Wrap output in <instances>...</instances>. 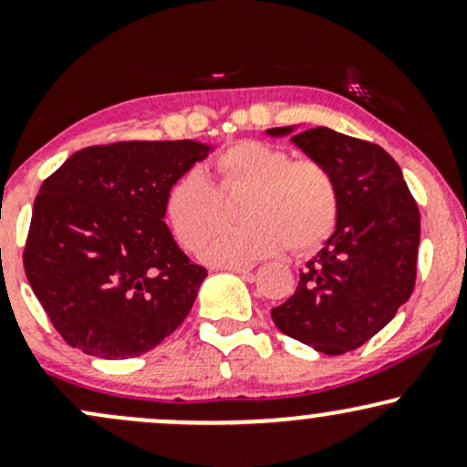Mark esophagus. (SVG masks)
Here are the masks:
<instances>
[{
  "label": "esophagus",
  "instance_id": "34e87169",
  "mask_svg": "<svg viewBox=\"0 0 467 467\" xmlns=\"http://www.w3.org/2000/svg\"><path fill=\"white\" fill-rule=\"evenodd\" d=\"M252 267L254 265H248V264H230V265H223V270H228V272H234V275H250L252 272Z\"/></svg>",
  "mask_w": 467,
  "mask_h": 467
}]
</instances>
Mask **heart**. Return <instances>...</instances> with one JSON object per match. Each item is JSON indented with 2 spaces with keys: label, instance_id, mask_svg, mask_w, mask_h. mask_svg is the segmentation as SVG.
I'll return each mask as SVG.
<instances>
[{
  "label": "heart",
  "instance_id": "b5f03b06",
  "mask_svg": "<svg viewBox=\"0 0 467 467\" xmlns=\"http://www.w3.org/2000/svg\"><path fill=\"white\" fill-rule=\"evenodd\" d=\"M219 190L248 188L237 227L209 235L221 218L223 202L200 169H189L166 191L164 211L175 237L186 248L203 240L200 254L208 264L230 265L275 254L287 244L292 252H312L334 233L337 222L336 182L314 160H292L285 149L261 140L230 144L215 158Z\"/></svg>",
  "mask_w": 467,
  "mask_h": 467
}]
</instances>
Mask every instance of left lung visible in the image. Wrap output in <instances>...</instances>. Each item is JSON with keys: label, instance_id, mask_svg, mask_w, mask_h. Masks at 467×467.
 <instances>
[{"label": "left lung", "instance_id": "8db88e82", "mask_svg": "<svg viewBox=\"0 0 467 467\" xmlns=\"http://www.w3.org/2000/svg\"><path fill=\"white\" fill-rule=\"evenodd\" d=\"M265 130L289 136L336 182L337 222L307 261L296 292L272 309L278 331L312 349L340 356L384 329L410 298L420 250V208L404 175L378 144L329 127Z\"/></svg>", "mask_w": 467, "mask_h": 467}]
</instances>
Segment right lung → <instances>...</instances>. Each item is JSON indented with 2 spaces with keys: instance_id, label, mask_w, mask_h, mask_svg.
Masks as SVG:
<instances>
[{
  "instance_id": "obj_1",
  "label": "right lung",
  "mask_w": 467,
  "mask_h": 467,
  "mask_svg": "<svg viewBox=\"0 0 467 467\" xmlns=\"http://www.w3.org/2000/svg\"><path fill=\"white\" fill-rule=\"evenodd\" d=\"M211 151L197 140L88 147L41 184L24 267L69 347L127 360L164 342L189 316L208 272L178 248L164 200Z\"/></svg>"
}]
</instances>
